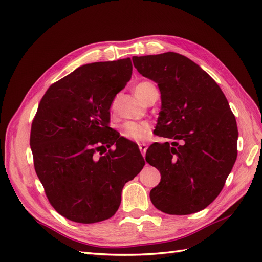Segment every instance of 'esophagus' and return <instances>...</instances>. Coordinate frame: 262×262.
Returning a JSON list of instances; mask_svg holds the SVG:
<instances>
[{
  "instance_id": "obj_1",
  "label": "esophagus",
  "mask_w": 262,
  "mask_h": 262,
  "mask_svg": "<svg viewBox=\"0 0 262 262\" xmlns=\"http://www.w3.org/2000/svg\"><path fill=\"white\" fill-rule=\"evenodd\" d=\"M139 148H140V150H141V153H142V155H143V157H145V154H146V150H147V145H146V144H144V143H142V144H139Z\"/></svg>"
}]
</instances>
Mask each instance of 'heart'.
Wrapping results in <instances>:
<instances>
[{
	"label": "heart",
	"instance_id": "1",
	"mask_svg": "<svg viewBox=\"0 0 262 262\" xmlns=\"http://www.w3.org/2000/svg\"><path fill=\"white\" fill-rule=\"evenodd\" d=\"M150 85L149 83L147 82H142L140 84H138L136 86V89H134V91L136 90H139V89H142V87H145V86H148ZM149 125L147 123H140V122H126L123 126V130H122V134L125 137L128 138L130 140H133V141H137V142H140V141H144L148 138L149 136Z\"/></svg>",
	"mask_w": 262,
	"mask_h": 262
}]
</instances>
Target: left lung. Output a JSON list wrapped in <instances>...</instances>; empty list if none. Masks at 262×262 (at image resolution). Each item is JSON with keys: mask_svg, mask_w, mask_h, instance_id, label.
<instances>
[{"mask_svg": "<svg viewBox=\"0 0 262 262\" xmlns=\"http://www.w3.org/2000/svg\"><path fill=\"white\" fill-rule=\"evenodd\" d=\"M133 66L161 92L154 143L145 161L161 172L154 207L171 215L199 212L224 187L237 157L236 119L224 93L199 66L176 52L133 57Z\"/></svg>", "mask_w": 262, "mask_h": 262, "instance_id": "left-lung-1", "label": "left lung"}]
</instances>
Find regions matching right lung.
<instances>
[{"instance_id":"obj_1","label":"right lung","mask_w":262,"mask_h":262,"mask_svg":"<svg viewBox=\"0 0 262 262\" xmlns=\"http://www.w3.org/2000/svg\"><path fill=\"white\" fill-rule=\"evenodd\" d=\"M131 75L130 58L89 63L52 84L38 106L30 131L35 170L52 207L70 221L112 217L124 185L145 165L138 145L126 148L107 125ZM105 145L116 149L97 158Z\"/></svg>"}]
</instances>
